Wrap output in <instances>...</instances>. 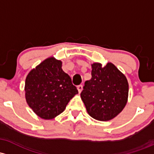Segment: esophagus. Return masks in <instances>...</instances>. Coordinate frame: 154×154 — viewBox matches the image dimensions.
<instances>
[{
	"label": "esophagus",
	"instance_id": "34e87169",
	"mask_svg": "<svg viewBox=\"0 0 154 154\" xmlns=\"http://www.w3.org/2000/svg\"><path fill=\"white\" fill-rule=\"evenodd\" d=\"M82 89H83V86H82V85H80L77 86V90H78V92L80 93V94L82 92Z\"/></svg>",
	"mask_w": 154,
	"mask_h": 154
}]
</instances>
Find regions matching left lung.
<instances>
[{"mask_svg":"<svg viewBox=\"0 0 154 154\" xmlns=\"http://www.w3.org/2000/svg\"><path fill=\"white\" fill-rule=\"evenodd\" d=\"M91 79L85 81L80 96L87 112L94 119L107 121L123 110L128 100L126 77L112 63L91 65Z\"/></svg>","mask_w":154,"mask_h":154,"instance_id":"1","label":"left lung"}]
</instances>
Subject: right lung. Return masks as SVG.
<instances>
[{
	"label": "right lung",
	"instance_id": "1",
	"mask_svg": "<svg viewBox=\"0 0 154 154\" xmlns=\"http://www.w3.org/2000/svg\"><path fill=\"white\" fill-rule=\"evenodd\" d=\"M61 67L62 62L51 57L32 69L25 79L26 102L43 119H52L63 112L69 101L78 94Z\"/></svg>",
	"mask_w": 154,
	"mask_h": 154
}]
</instances>
